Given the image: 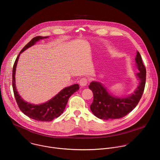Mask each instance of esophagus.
<instances>
[{
  "mask_svg": "<svg viewBox=\"0 0 160 160\" xmlns=\"http://www.w3.org/2000/svg\"><path fill=\"white\" fill-rule=\"evenodd\" d=\"M79 83H80V86L85 87L88 83V79L86 78H82V79H80Z\"/></svg>",
  "mask_w": 160,
  "mask_h": 160,
  "instance_id": "1",
  "label": "esophagus"
}]
</instances>
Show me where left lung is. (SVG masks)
<instances>
[{
  "instance_id": "obj_1",
  "label": "left lung",
  "mask_w": 160,
  "mask_h": 160,
  "mask_svg": "<svg viewBox=\"0 0 160 160\" xmlns=\"http://www.w3.org/2000/svg\"><path fill=\"white\" fill-rule=\"evenodd\" d=\"M135 62L139 72L136 74L139 85L134 92L126 98H118L111 95L107 89L98 82H92L88 85L92 91L94 100L90 109L94 115L102 120L119 119L131 112L139 103L146 84V70L140 53L138 51Z\"/></svg>"
}]
</instances>
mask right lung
Masks as SVG:
<instances>
[{
	"mask_svg": "<svg viewBox=\"0 0 160 160\" xmlns=\"http://www.w3.org/2000/svg\"><path fill=\"white\" fill-rule=\"evenodd\" d=\"M48 37L38 36L32 39L20 51L14 62L12 68V88L18 107L25 115L30 118L40 122H51L54 118L59 117L63 112L70 97L80 88L78 84H74L67 87L63 88L57 95L48 102L37 105L25 101L18 94L16 87L15 73L16 68L20 54L28 48L32 47L40 39L46 38Z\"/></svg>",
	"mask_w": 160,
	"mask_h": 160,
	"instance_id": "add662e5",
	"label": "right lung"
}]
</instances>
